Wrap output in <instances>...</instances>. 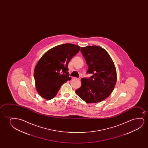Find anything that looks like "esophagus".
<instances>
[{
  "label": "esophagus",
  "mask_w": 148,
  "mask_h": 148,
  "mask_svg": "<svg viewBox=\"0 0 148 148\" xmlns=\"http://www.w3.org/2000/svg\"><path fill=\"white\" fill-rule=\"evenodd\" d=\"M72 79H73V80H79L80 78H76V77H73Z\"/></svg>",
  "instance_id": "esophagus-1"
}]
</instances>
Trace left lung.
I'll return each instance as SVG.
<instances>
[{"label":"left lung","mask_w":148,"mask_h":148,"mask_svg":"<svg viewBox=\"0 0 148 148\" xmlns=\"http://www.w3.org/2000/svg\"><path fill=\"white\" fill-rule=\"evenodd\" d=\"M88 67L89 78L81 79L80 87L75 92L86 103H95L107 99L113 91L117 81L115 66L105 49L96 45L80 49Z\"/></svg>","instance_id":"obj_1"}]
</instances>
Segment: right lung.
<instances>
[{
    "mask_svg": "<svg viewBox=\"0 0 148 148\" xmlns=\"http://www.w3.org/2000/svg\"><path fill=\"white\" fill-rule=\"evenodd\" d=\"M81 47L71 43L59 45L47 51L35 67V86L38 93L47 100L57 95L61 85L70 80L68 63Z\"/></svg>",
    "mask_w": 148,
    "mask_h": 148,
    "instance_id": "1",
    "label": "right lung"
}]
</instances>
